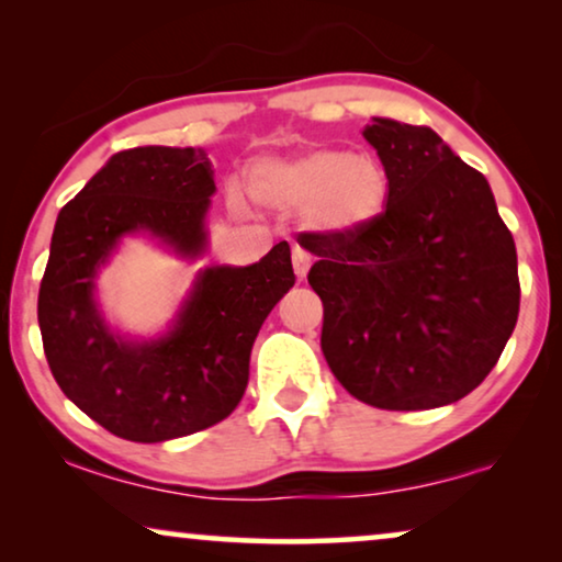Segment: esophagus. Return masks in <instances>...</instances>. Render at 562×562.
Wrapping results in <instances>:
<instances>
[{"instance_id":"esophagus-1","label":"esophagus","mask_w":562,"mask_h":562,"mask_svg":"<svg viewBox=\"0 0 562 562\" xmlns=\"http://www.w3.org/2000/svg\"><path fill=\"white\" fill-rule=\"evenodd\" d=\"M294 273H296V279L299 281H304L306 279V273H310V266H312V256L306 250H302V248H294Z\"/></svg>"}]
</instances>
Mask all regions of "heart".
Segmentation results:
<instances>
[{"label":"heart","instance_id":"b5f03b06","mask_svg":"<svg viewBox=\"0 0 562 562\" xmlns=\"http://www.w3.org/2000/svg\"><path fill=\"white\" fill-rule=\"evenodd\" d=\"M256 204L299 212L322 235H352L381 217L389 173L371 153L312 148L286 158H260L245 179Z\"/></svg>","mask_w":562,"mask_h":562}]
</instances>
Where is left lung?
<instances>
[{
	"label": "left lung",
	"instance_id": "obj_1",
	"mask_svg": "<svg viewBox=\"0 0 562 562\" xmlns=\"http://www.w3.org/2000/svg\"><path fill=\"white\" fill-rule=\"evenodd\" d=\"M389 173L381 217L352 235L302 233L325 306L322 352L358 402L435 409L491 373L519 317L517 248L483 173L435 130L373 117Z\"/></svg>",
	"mask_w": 562,
	"mask_h": 562
}]
</instances>
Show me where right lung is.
<instances>
[{
  "instance_id": "add662e5",
  "label": "right lung",
  "mask_w": 562,
  "mask_h": 562,
  "mask_svg": "<svg viewBox=\"0 0 562 562\" xmlns=\"http://www.w3.org/2000/svg\"><path fill=\"white\" fill-rule=\"evenodd\" d=\"M214 191L202 148L143 145L114 153L56 220L37 294L45 358L60 391L125 440L164 442L229 417L258 329L296 281L289 243H279L252 266L199 271L158 340L133 342L106 327L94 281L117 243L148 233L181 258L202 256Z\"/></svg>"
}]
</instances>
